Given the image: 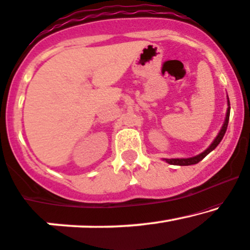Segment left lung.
Listing matches in <instances>:
<instances>
[{
	"label": "left lung",
	"instance_id": "1",
	"mask_svg": "<svg viewBox=\"0 0 250 250\" xmlns=\"http://www.w3.org/2000/svg\"><path fill=\"white\" fill-rule=\"evenodd\" d=\"M229 114H230V104H229V99H228V111H227V116H226V120H224V124L222 126V128H221L220 133H218V136L216 137L214 142H212V144L210 145V146L207 148L204 152L200 153V155L195 156V157H191V158H173V159H165L169 164H172V165H182V167H184V165H192V164H197L198 162H201L202 159L204 158L208 153L211 152L214 148L217 146L218 144L221 143V140L224 137V134H226V131H227V127H228V122H229Z\"/></svg>",
	"mask_w": 250,
	"mask_h": 250
}]
</instances>
